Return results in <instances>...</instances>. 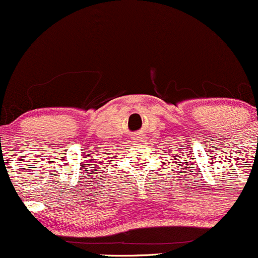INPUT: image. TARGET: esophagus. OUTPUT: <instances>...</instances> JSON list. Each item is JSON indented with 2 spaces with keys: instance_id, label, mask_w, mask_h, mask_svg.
<instances>
[{
  "instance_id": "34e87169",
  "label": "esophagus",
  "mask_w": 258,
  "mask_h": 258,
  "mask_svg": "<svg viewBox=\"0 0 258 258\" xmlns=\"http://www.w3.org/2000/svg\"><path fill=\"white\" fill-rule=\"evenodd\" d=\"M138 138H141L139 136H137V137H135V141H138Z\"/></svg>"
}]
</instances>
